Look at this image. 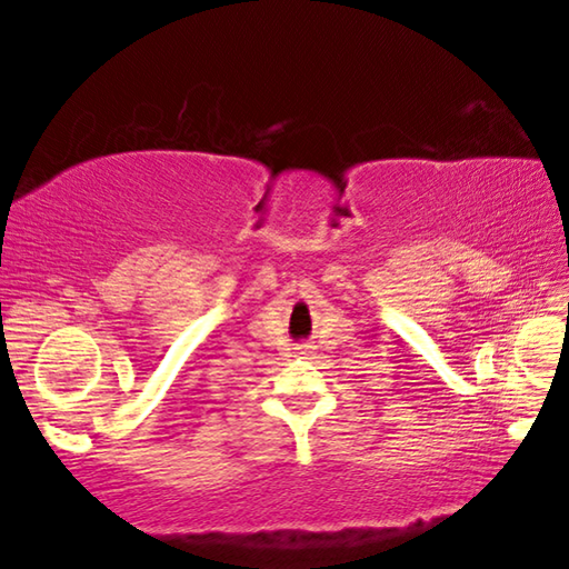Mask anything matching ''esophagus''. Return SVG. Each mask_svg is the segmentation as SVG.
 <instances>
[{
  "label": "esophagus",
  "mask_w": 569,
  "mask_h": 569,
  "mask_svg": "<svg viewBox=\"0 0 569 569\" xmlns=\"http://www.w3.org/2000/svg\"><path fill=\"white\" fill-rule=\"evenodd\" d=\"M296 356H301V359H308V356H313V346L311 343H298L293 349Z\"/></svg>",
  "instance_id": "obj_1"
}]
</instances>
